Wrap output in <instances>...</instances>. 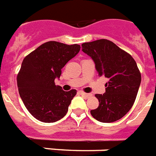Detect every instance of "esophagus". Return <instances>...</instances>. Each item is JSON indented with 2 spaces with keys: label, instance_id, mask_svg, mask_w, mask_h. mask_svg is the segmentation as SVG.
<instances>
[{
  "label": "esophagus",
  "instance_id": "1",
  "mask_svg": "<svg viewBox=\"0 0 156 156\" xmlns=\"http://www.w3.org/2000/svg\"><path fill=\"white\" fill-rule=\"evenodd\" d=\"M80 94H81V95L83 96V97H84V98H88L91 96L90 94H88V93H84V92H81V91H80Z\"/></svg>",
  "mask_w": 156,
  "mask_h": 156
}]
</instances>
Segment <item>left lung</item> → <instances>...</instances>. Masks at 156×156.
I'll use <instances>...</instances> for the list:
<instances>
[{
  "mask_svg": "<svg viewBox=\"0 0 156 156\" xmlns=\"http://www.w3.org/2000/svg\"><path fill=\"white\" fill-rule=\"evenodd\" d=\"M82 51L93 58L99 76L109 79L105 93L96 94L99 106L91 110L101 122H113L131 109L141 83V73L133 57L107 39L84 43Z\"/></svg>",
  "mask_w": 156,
  "mask_h": 156,
  "instance_id": "obj_1",
  "label": "left lung"
}]
</instances>
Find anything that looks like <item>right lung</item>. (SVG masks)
I'll list each match as a JSON object with an SVG mask.
<instances>
[{"label": "right lung", "instance_id": "right-lung-1", "mask_svg": "<svg viewBox=\"0 0 156 156\" xmlns=\"http://www.w3.org/2000/svg\"><path fill=\"white\" fill-rule=\"evenodd\" d=\"M80 50L78 44L50 41L25 57L17 83L20 97L34 118L55 122L66 115L76 90L63 91L55 79L60 77L61 69Z\"/></svg>", "mask_w": 156, "mask_h": 156}]
</instances>
